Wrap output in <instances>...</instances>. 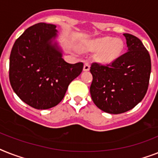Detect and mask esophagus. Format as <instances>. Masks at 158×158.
<instances>
[{
  "label": "esophagus",
  "mask_w": 158,
  "mask_h": 158,
  "mask_svg": "<svg viewBox=\"0 0 158 158\" xmlns=\"http://www.w3.org/2000/svg\"><path fill=\"white\" fill-rule=\"evenodd\" d=\"M89 70H90V64L88 63V62H85L84 66H83V70L84 71H88Z\"/></svg>",
  "instance_id": "obj_1"
}]
</instances>
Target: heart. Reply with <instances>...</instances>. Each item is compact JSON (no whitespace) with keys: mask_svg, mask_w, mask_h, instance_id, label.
Masks as SVG:
<instances>
[{"mask_svg":"<svg viewBox=\"0 0 158 158\" xmlns=\"http://www.w3.org/2000/svg\"><path fill=\"white\" fill-rule=\"evenodd\" d=\"M88 48L90 51H100L97 60L103 63H110L122 54L123 43L121 40H114L112 37H102L92 40L88 44Z\"/></svg>","mask_w":158,"mask_h":158,"instance_id":"heart-1","label":"heart"}]
</instances>
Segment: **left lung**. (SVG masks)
Here are the masks:
<instances>
[{
	"label": "left lung",
	"instance_id": "left-lung-1",
	"mask_svg": "<svg viewBox=\"0 0 158 158\" xmlns=\"http://www.w3.org/2000/svg\"><path fill=\"white\" fill-rule=\"evenodd\" d=\"M128 50L106 65H91L92 99L104 112L118 114L131 110L143 100L149 83L151 59L141 40L123 34Z\"/></svg>",
	"mask_w": 158,
	"mask_h": 158
}]
</instances>
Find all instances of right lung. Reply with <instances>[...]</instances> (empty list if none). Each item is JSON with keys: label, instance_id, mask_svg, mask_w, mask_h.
<instances>
[{"label": "right lung", "instance_id": "add662e5", "mask_svg": "<svg viewBox=\"0 0 158 158\" xmlns=\"http://www.w3.org/2000/svg\"><path fill=\"white\" fill-rule=\"evenodd\" d=\"M56 26L44 23L28 27L16 40L10 57L13 90L28 106L46 110L63 99L70 82L81 74L83 62L69 64L52 45Z\"/></svg>", "mask_w": 158, "mask_h": 158}]
</instances>
